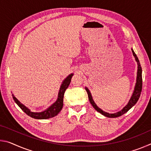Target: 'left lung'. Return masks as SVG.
Instances as JSON below:
<instances>
[{
	"mask_svg": "<svg viewBox=\"0 0 151 151\" xmlns=\"http://www.w3.org/2000/svg\"><path fill=\"white\" fill-rule=\"evenodd\" d=\"M132 54H133V56L135 58V60L137 62V65H138V70H137V83L136 85H135V87H134V90L133 93H132V95L131 96V99H130L129 103L125 106L123 109H122L121 111L117 112L116 113H113V114H110L108 113V112H106L103 111V110H101L100 108H99L98 106H96V104L94 103L93 97H92L91 94L89 91L88 89L87 88H85V90L87 92L88 94V96L89 99V101H90L91 104L93 105V106L94 108V109L96 111H98L99 112H100L101 114H103V115L105 116L106 117H109V118H115V117H118L122 115L124 113L129 111V110L131 109L132 106H133L135 104L137 103V102L139 100L140 93H141L142 91V68L141 66H140V64L139 62V58H138L137 55L135 54L134 50L132 49Z\"/></svg>",
	"mask_w": 151,
	"mask_h": 151,
	"instance_id": "obj_1",
	"label": "left lung"
}]
</instances>
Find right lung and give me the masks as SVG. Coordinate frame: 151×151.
I'll return each instance as SVG.
<instances>
[{
	"label": "right lung",
	"mask_w": 151,
	"mask_h": 151,
	"mask_svg": "<svg viewBox=\"0 0 151 151\" xmlns=\"http://www.w3.org/2000/svg\"><path fill=\"white\" fill-rule=\"evenodd\" d=\"M73 76V74H70V75H68L67 77L64 80V81L63 82V84L60 86L59 92H58V99L57 101H56L55 103H53L50 107H48L47 109H46L45 111L42 112H34L30 111V109L25 106L24 104L20 103V102L19 101V100H18L13 94H12V98H13L15 103L18 104V106H19L20 108L27 114V115L32 117V118H34L36 119H47L52 118V117L57 116V114L59 113V112L61 111V109H63L64 94H65L66 89L68 88V86L70 85L71 78H72Z\"/></svg>",
	"instance_id": "obj_1"
}]
</instances>
